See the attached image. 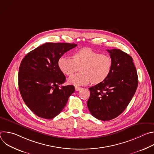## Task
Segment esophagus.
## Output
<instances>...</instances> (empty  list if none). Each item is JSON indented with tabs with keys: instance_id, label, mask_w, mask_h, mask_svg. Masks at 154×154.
<instances>
[{
	"instance_id": "1",
	"label": "esophagus",
	"mask_w": 154,
	"mask_h": 154,
	"mask_svg": "<svg viewBox=\"0 0 154 154\" xmlns=\"http://www.w3.org/2000/svg\"><path fill=\"white\" fill-rule=\"evenodd\" d=\"M82 88H81V87H78V86H75V89L76 91H79V90H80Z\"/></svg>"
}]
</instances>
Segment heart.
Wrapping results in <instances>:
<instances>
[{"mask_svg": "<svg viewBox=\"0 0 154 154\" xmlns=\"http://www.w3.org/2000/svg\"><path fill=\"white\" fill-rule=\"evenodd\" d=\"M58 65L61 72L67 75H72L81 67L80 73L68 79L69 84L77 86L91 82L93 84H99L105 81L111 72L112 60L108 55L85 48L75 52L72 58L61 57Z\"/></svg>", "mask_w": 154, "mask_h": 154, "instance_id": "b5f03b06", "label": "heart"}]
</instances>
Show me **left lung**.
Listing matches in <instances>:
<instances>
[{
	"label": "left lung",
	"mask_w": 154,
	"mask_h": 154,
	"mask_svg": "<svg viewBox=\"0 0 154 154\" xmlns=\"http://www.w3.org/2000/svg\"><path fill=\"white\" fill-rule=\"evenodd\" d=\"M112 60V68L103 82L89 88L87 106L96 119L106 121L121 115L137 90L138 79L133 58L119 50H107Z\"/></svg>",
	"instance_id": "left-lung-1"
}]
</instances>
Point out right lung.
Returning <instances> with one entry per match:
<instances>
[{
	"mask_svg": "<svg viewBox=\"0 0 154 154\" xmlns=\"http://www.w3.org/2000/svg\"><path fill=\"white\" fill-rule=\"evenodd\" d=\"M77 45L48 42L29 52L20 64L19 89L24 102L38 116L51 119L57 116L75 91L73 85L60 86L66 77L58 61Z\"/></svg>",
	"mask_w": 154,
	"mask_h": 154,
	"instance_id": "1",
	"label": "right lung"
}]
</instances>
